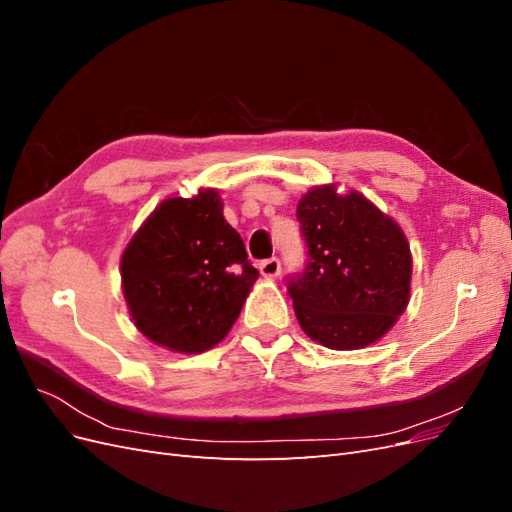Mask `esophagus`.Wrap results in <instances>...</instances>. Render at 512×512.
Returning <instances> with one entry per match:
<instances>
[{
    "instance_id": "esophagus-1",
    "label": "esophagus",
    "mask_w": 512,
    "mask_h": 512,
    "mask_svg": "<svg viewBox=\"0 0 512 512\" xmlns=\"http://www.w3.org/2000/svg\"><path fill=\"white\" fill-rule=\"evenodd\" d=\"M260 273L265 275V277H277L282 273V262H280V258H267V260H262L260 262Z\"/></svg>"
}]
</instances>
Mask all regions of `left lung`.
Listing matches in <instances>:
<instances>
[{
    "label": "left lung",
    "mask_w": 512,
    "mask_h": 512,
    "mask_svg": "<svg viewBox=\"0 0 512 512\" xmlns=\"http://www.w3.org/2000/svg\"><path fill=\"white\" fill-rule=\"evenodd\" d=\"M297 220L309 258L288 294L301 329L333 350L374 344L410 299L406 235L363 194H337L335 185L309 190Z\"/></svg>",
    "instance_id": "obj_1"
}]
</instances>
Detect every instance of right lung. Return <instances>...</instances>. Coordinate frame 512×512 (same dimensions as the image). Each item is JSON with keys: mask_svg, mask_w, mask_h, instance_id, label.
Instances as JSON below:
<instances>
[{"mask_svg": "<svg viewBox=\"0 0 512 512\" xmlns=\"http://www.w3.org/2000/svg\"><path fill=\"white\" fill-rule=\"evenodd\" d=\"M256 280L215 190L164 200L121 256L123 297L136 329L185 354L222 342Z\"/></svg>", "mask_w": 512, "mask_h": 512, "instance_id": "right-lung-1", "label": "right lung"}]
</instances>
